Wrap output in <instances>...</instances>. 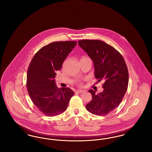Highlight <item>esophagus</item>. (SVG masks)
I'll list each match as a JSON object with an SVG mask.
<instances>
[{
  "mask_svg": "<svg viewBox=\"0 0 152 152\" xmlns=\"http://www.w3.org/2000/svg\"><path fill=\"white\" fill-rule=\"evenodd\" d=\"M76 92L81 94V93H83V92H84V91H83V90H77V91H76Z\"/></svg>",
  "mask_w": 152,
  "mask_h": 152,
  "instance_id": "34e87169",
  "label": "esophagus"
}]
</instances>
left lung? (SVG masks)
Masks as SVG:
<instances>
[{"instance_id": "obj_1", "label": "left lung", "mask_w": 152, "mask_h": 152, "mask_svg": "<svg viewBox=\"0 0 152 152\" xmlns=\"http://www.w3.org/2000/svg\"><path fill=\"white\" fill-rule=\"evenodd\" d=\"M78 44L92 60L95 77L104 82L102 92L96 94L93 89L88 91L92 99L86 108L95 115H107L119 105L127 90L129 73L126 64L118 51L102 41L81 40Z\"/></svg>"}]
</instances>
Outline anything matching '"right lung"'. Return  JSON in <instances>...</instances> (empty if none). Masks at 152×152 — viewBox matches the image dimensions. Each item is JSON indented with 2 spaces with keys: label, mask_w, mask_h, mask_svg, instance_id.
I'll return each mask as SVG.
<instances>
[{
  "label": "right lung",
  "mask_w": 152,
  "mask_h": 152,
  "mask_svg": "<svg viewBox=\"0 0 152 152\" xmlns=\"http://www.w3.org/2000/svg\"><path fill=\"white\" fill-rule=\"evenodd\" d=\"M77 42H55L36 52L29 64L27 88L29 97L44 115L50 117L63 113L74 92L69 88H58L55 84L56 71L61 69L68 54Z\"/></svg>",
  "instance_id": "add662e5"
}]
</instances>
